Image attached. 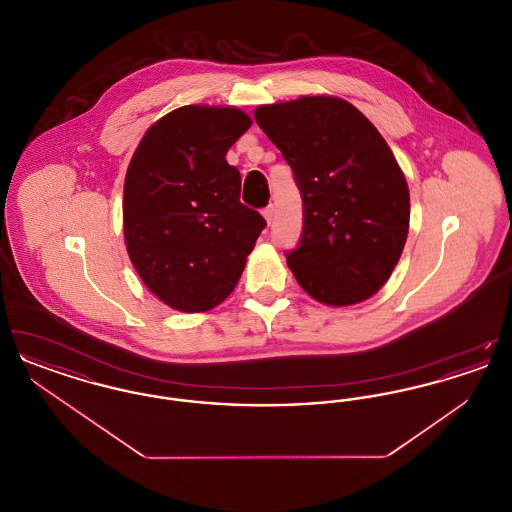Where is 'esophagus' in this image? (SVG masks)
Wrapping results in <instances>:
<instances>
[{"instance_id": "obj_1", "label": "esophagus", "mask_w": 512, "mask_h": 512, "mask_svg": "<svg viewBox=\"0 0 512 512\" xmlns=\"http://www.w3.org/2000/svg\"><path fill=\"white\" fill-rule=\"evenodd\" d=\"M274 213H276V211H274V205H268L267 209L263 211V217H265V220H267L268 224L274 220Z\"/></svg>"}]
</instances>
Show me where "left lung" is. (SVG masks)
Listing matches in <instances>:
<instances>
[{"label": "left lung", "mask_w": 512, "mask_h": 512, "mask_svg": "<svg viewBox=\"0 0 512 512\" xmlns=\"http://www.w3.org/2000/svg\"><path fill=\"white\" fill-rule=\"evenodd\" d=\"M255 121L303 197L301 244L288 253L297 284L330 307L366 301L388 282L409 234L411 195L390 146L336 96L261 105Z\"/></svg>", "instance_id": "8db88e82"}]
</instances>
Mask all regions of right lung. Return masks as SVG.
I'll use <instances>...</instances> for the list:
<instances>
[{"mask_svg":"<svg viewBox=\"0 0 512 512\" xmlns=\"http://www.w3.org/2000/svg\"><path fill=\"white\" fill-rule=\"evenodd\" d=\"M238 107L184 105L136 147L122 197L128 257L147 290L180 313H205L234 292L265 219L240 203L226 153L251 126Z\"/></svg>","mask_w":512,"mask_h":512,"instance_id":"obj_1","label":"right lung"}]
</instances>
